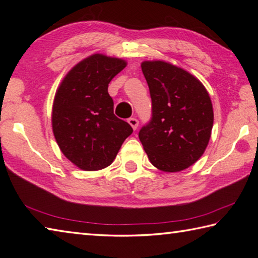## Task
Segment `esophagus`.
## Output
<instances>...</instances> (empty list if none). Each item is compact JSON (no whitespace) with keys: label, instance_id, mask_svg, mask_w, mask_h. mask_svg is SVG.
Instances as JSON below:
<instances>
[{"label":"esophagus","instance_id":"obj_1","mask_svg":"<svg viewBox=\"0 0 258 258\" xmlns=\"http://www.w3.org/2000/svg\"><path fill=\"white\" fill-rule=\"evenodd\" d=\"M128 124L132 126L133 130H137L138 126H139V120L137 118H134V117H132V118H128Z\"/></svg>","mask_w":258,"mask_h":258}]
</instances>
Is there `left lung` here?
I'll use <instances>...</instances> for the list:
<instances>
[{
  "label": "left lung",
  "instance_id": "left-lung-1",
  "mask_svg": "<svg viewBox=\"0 0 258 258\" xmlns=\"http://www.w3.org/2000/svg\"><path fill=\"white\" fill-rule=\"evenodd\" d=\"M152 101V118L139 132L150 163L181 172L206 150L214 123L213 104L197 77L164 60L141 63Z\"/></svg>",
  "mask_w": 258,
  "mask_h": 258
}]
</instances>
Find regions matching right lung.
Segmentation results:
<instances>
[{
  "instance_id": "right-lung-1",
  "label": "right lung",
  "mask_w": 258,
  "mask_h": 258,
  "mask_svg": "<svg viewBox=\"0 0 258 258\" xmlns=\"http://www.w3.org/2000/svg\"><path fill=\"white\" fill-rule=\"evenodd\" d=\"M125 60L95 53L69 71L52 106V131L60 150L82 171H100L115 160L131 125L113 115L108 84Z\"/></svg>"
}]
</instances>
